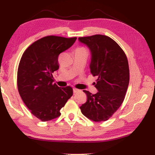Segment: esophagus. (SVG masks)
<instances>
[{
	"mask_svg": "<svg viewBox=\"0 0 155 155\" xmlns=\"http://www.w3.org/2000/svg\"><path fill=\"white\" fill-rule=\"evenodd\" d=\"M73 93H74V94L78 92V90H77V89H75V88H73Z\"/></svg>",
	"mask_w": 155,
	"mask_h": 155,
	"instance_id": "obj_1",
	"label": "esophagus"
}]
</instances>
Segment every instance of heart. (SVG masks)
I'll return each mask as SVG.
<instances>
[{
  "label": "heart",
  "instance_id": "b5f03b06",
  "mask_svg": "<svg viewBox=\"0 0 155 155\" xmlns=\"http://www.w3.org/2000/svg\"><path fill=\"white\" fill-rule=\"evenodd\" d=\"M79 49H84V48H79Z\"/></svg>",
  "mask_w": 155,
  "mask_h": 155
}]
</instances>
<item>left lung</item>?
<instances>
[{"mask_svg":"<svg viewBox=\"0 0 155 155\" xmlns=\"http://www.w3.org/2000/svg\"><path fill=\"white\" fill-rule=\"evenodd\" d=\"M78 40L90 51V72L97 76L94 84L98 91L92 94L83 90L87 100L80 108L90 120L105 121L124 100L130 78L128 59L119 45L107 36L96 35Z\"/></svg>","mask_w":155,"mask_h":155,"instance_id":"8db88e82","label":"left lung"}]
</instances>
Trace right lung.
<instances>
[{"label":"right lung","instance_id":"add662e5","mask_svg":"<svg viewBox=\"0 0 155 155\" xmlns=\"http://www.w3.org/2000/svg\"><path fill=\"white\" fill-rule=\"evenodd\" d=\"M76 39L47 36L29 46L20 59L19 93L31 114L42 121L60 116L61 108L73 95L71 87H59L53 82V73L59 68V54L71 47Z\"/></svg>","mask_w":155,"mask_h":155}]
</instances>
